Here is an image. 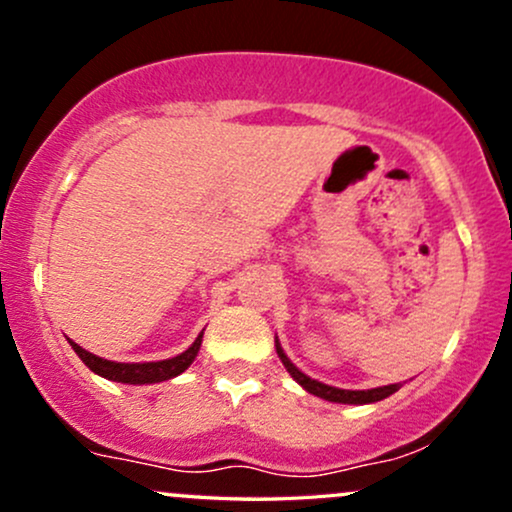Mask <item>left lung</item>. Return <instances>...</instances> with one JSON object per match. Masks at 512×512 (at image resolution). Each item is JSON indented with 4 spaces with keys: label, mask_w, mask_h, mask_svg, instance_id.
Returning a JSON list of instances; mask_svg holds the SVG:
<instances>
[{
    "label": "left lung",
    "mask_w": 512,
    "mask_h": 512,
    "mask_svg": "<svg viewBox=\"0 0 512 512\" xmlns=\"http://www.w3.org/2000/svg\"><path fill=\"white\" fill-rule=\"evenodd\" d=\"M274 346H276V354H279V358H281V363H284V368L291 373V378L296 380V383L301 385L305 392H310V395H315V397H320V399H327V402H337V404H373V402H380V399L395 395L399 387H402V383H395V385L373 387V390H342V387L325 385V383H320V380L310 378V375H305L303 370H298L296 366H293L291 358L284 354V349H281L279 339H274Z\"/></svg>",
    "instance_id": "obj_1"
}]
</instances>
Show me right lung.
I'll return each instance as SVG.
<instances>
[{
    "label": "right lung",
    "mask_w": 512,
    "mask_h": 512,
    "mask_svg": "<svg viewBox=\"0 0 512 512\" xmlns=\"http://www.w3.org/2000/svg\"><path fill=\"white\" fill-rule=\"evenodd\" d=\"M202 337L204 332H199V337L187 346L185 351L173 358H163V361H146V363H117V361H108V358H101L91 351L81 349L79 344L69 339L72 349L76 351V356L86 363L88 368L93 370L96 375H101L105 380H113V383H127V385H154V383H163V380L175 378V375L185 373L187 368L192 366L199 354V346H202Z\"/></svg>",
    "instance_id": "right-lung-1"
}]
</instances>
